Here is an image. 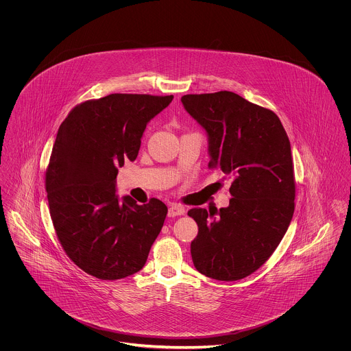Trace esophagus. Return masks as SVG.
I'll use <instances>...</instances> for the list:
<instances>
[{"mask_svg": "<svg viewBox=\"0 0 351 351\" xmlns=\"http://www.w3.org/2000/svg\"><path fill=\"white\" fill-rule=\"evenodd\" d=\"M185 213V209L179 204H171L168 208V216L169 217H175V216H182Z\"/></svg>", "mask_w": 351, "mask_h": 351, "instance_id": "34e87169", "label": "esophagus"}]
</instances>
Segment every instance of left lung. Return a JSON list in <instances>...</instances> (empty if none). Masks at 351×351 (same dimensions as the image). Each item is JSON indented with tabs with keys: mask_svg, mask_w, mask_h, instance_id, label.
Here are the masks:
<instances>
[{
	"mask_svg": "<svg viewBox=\"0 0 351 351\" xmlns=\"http://www.w3.org/2000/svg\"><path fill=\"white\" fill-rule=\"evenodd\" d=\"M184 109L208 135L209 167L233 179L228 208L188 215L199 234L191 255L202 275L225 282L249 276L283 239L295 210L291 143L279 117L228 90L185 95Z\"/></svg>",
	"mask_w": 351,
	"mask_h": 351,
	"instance_id": "1",
	"label": "left lung"
}]
</instances>
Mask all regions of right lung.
I'll return each mask as SVG.
<instances>
[{
    "label": "right lung",
    "instance_id": "1",
    "mask_svg": "<svg viewBox=\"0 0 351 351\" xmlns=\"http://www.w3.org/2000/svg\"><path fill=\"white\" fill-rule=\"evenodd\" d=\"M173 96L114 93L75 106L60 125L46 171L51 219L71 261L102 280L145 266L167 206L117 195V167L135 160L147 123Z\"/></svg>",
    "mask_w": 351,
    "mask_h": 351
}]
</instances>
